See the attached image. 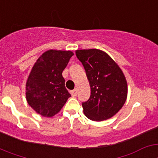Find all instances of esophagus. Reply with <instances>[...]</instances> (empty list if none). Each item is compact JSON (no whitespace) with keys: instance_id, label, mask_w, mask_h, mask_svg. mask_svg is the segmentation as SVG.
<instances>
[{"instance_id":"esophagus-1","label":"esophagus","mask_w":158,"mask_h":158,"mask_svg":"<svg viewBox=\"0 0 158 158\" xmlns=\"http://www.w3.org/2000/svg\"><path fill=\"white\" fill-rule=\"evenodd\" d=\"M70 93H71V95H72V96H77V89H73V90L70 91Z\"/></svg>"}]
</instances>
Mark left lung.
<instances>
[{
    "label": "left lung",
    "instance_id": "left-lung-1",
    "mask_svg": "<svg viewBox=\"0 0 158 158\" xmlns=\"http://www.w3.org/2000/svg\"><path fill=\"white\" fill-rule=\"evenodd\" d=\"M76 55L85 69L91 88V96L82 103L84 114L97 122L111 118L127 97V83L122 69L101 50H77Z\"/></svg>",
    "mask_w": 158,
    "mask_h": 158
}]
</instances>
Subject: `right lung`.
Here are the masks:
<instances>
[{"mask_svg": "<svg viewBox=\"0 0 158 158\" xmlns=\"http://www.w3.org/2000/svg\"><path fill=\"white\" fill-rule=\"evenodd\" d=\"M73 55L70 51L49 50L32 67L26 82V100L42 116L56 115L71 96L65 87L62 71Z\"/></svg>", "mask_w": 158, "mask_h": 158, "instance_id": "obj_1", "label": "right lung"}]
</instances>
